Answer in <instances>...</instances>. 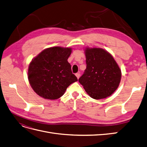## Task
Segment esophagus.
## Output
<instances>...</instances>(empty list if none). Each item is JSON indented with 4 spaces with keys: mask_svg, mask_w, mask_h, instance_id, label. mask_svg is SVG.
Wrapping results in <instances>:
<instances>
[{
    "mask_svg": "<svg viewBox=\"0 0 147 147\" xmlns=\"http://www.w3.org/2000/svg\"><path fill=\"white\" fill-rule=\"evenodd\" d=\"M75 75H76V77H77V78H78V79L80 78V74L79 73H77V74H75Z\"/></svg>",
    "mask_w": 147,
    "mask_h": 147,
    "instance_id": "esophagus-1",
    "label": "esophagus"
}]
</instances>
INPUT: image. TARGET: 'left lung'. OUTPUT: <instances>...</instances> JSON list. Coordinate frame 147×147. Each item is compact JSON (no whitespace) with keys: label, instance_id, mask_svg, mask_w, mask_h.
<instances>
[{"label":"left lung","instance_id":"obj_1","mask_svg":"<svg viewBox=\"0 0 147 147\" xmlns=\"http://www.w3.org/2000/svg\"><path fill=\"white\" fill-rule=\"evenodd\" d=\"M86 68L78 81L94 99L112 95L121 81V72L113 56L104 49L86 48Z\"/></svg>","mask_w":147,"mask_h":147}]
</instances>
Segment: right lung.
<instances>
[{"mask_svg":"<svg viewBox=\"0 0 147 147\" xmlns=\"http://www.w3.org/2000/svg\"><path fill=\"white\" fill-rule=\"evenodd\" d=\"M71 53L70 48H48L30 62L28 80L38 96L46 99H57L70 84L78 81L67 61Z\"/></svg>","mask_w":147,"mask_h":147,"instance_id":"obj_1","label":"right lung"}]
</instances>
